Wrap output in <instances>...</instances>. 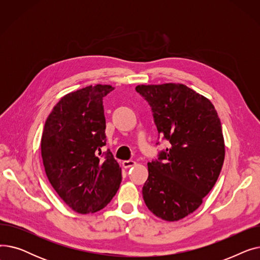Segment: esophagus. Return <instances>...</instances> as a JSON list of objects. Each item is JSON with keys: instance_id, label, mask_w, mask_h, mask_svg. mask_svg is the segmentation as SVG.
Returning a JSON list of instances; mask_svg holds the SVG:
<instances>
[{"instance_id": "34e87169", "label": "esophagus", "mask_w": 260, "mask_h": 260, "mask_svg": "<svg viewBox=\"0 0 260 260\" xmlns=\"http://www.w3.org/2000/svg\"><path fill=\"white\" fill-rule=\"evenodd\" d=\"M136 165V162L134 160H127V161H123L122 162V167L124 169H128V168H132Z\"/></svg>"}]
</instances>
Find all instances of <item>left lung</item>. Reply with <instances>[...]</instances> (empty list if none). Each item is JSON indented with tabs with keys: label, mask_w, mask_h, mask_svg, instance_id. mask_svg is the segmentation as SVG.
<instances>
[{
	"label": "left lung",
	"mask_w": 260,
	"mask_h": 260,
	"mask_svg": "<svg viewBox=\"0 0 260 260\" xmlns=\"http://www.w3.org/2000/svg\"><path fill=\"white\" fill-rule=\"evenodd\" d=\"M152 106L158 133L170 143L148 162L142 195L167 221L195 212L219 177L225 155L220 119L212 102L180 83L136 86Z\"/></svg>",
	"instance_id": "obj_1"
}]
</instances>
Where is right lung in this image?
Segmentation results:
<instances>
[{"label": "right lung", "mask_w": 260, "mask_h": 260, "mask_svg": "<svg viewBox=\"0 0 260 260\" xmlns=\"http://www.w3.org/2000/svg\"><path fill=\"white\" fill-rule=\"evenodd\" d=\"M115 87L89 85L65 94L49 114L41 138L47 178L59 197L79 214L95 213L111 202L121 168L107 151L103 98Z\"/></svg>", "instance_id": "add662e5"}]
</instances>
